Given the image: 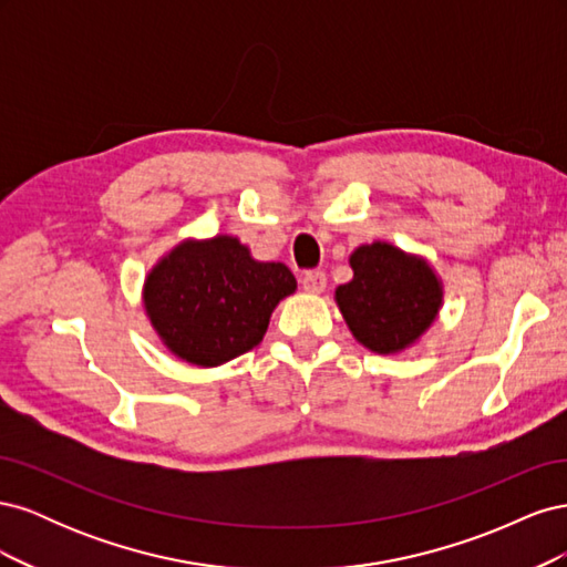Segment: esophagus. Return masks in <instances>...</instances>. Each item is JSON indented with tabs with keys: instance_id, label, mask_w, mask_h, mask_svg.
Instances as JSON below:
<instances>
[{
	"instance_id": "34e87169",
	"label": "esophagus",
	"mask_w": 567,
	"mask_h": 567,
	"mask_svg": "<svg viewBox=\"0 0 567 567\" xmlns=\"http://www.w3.org/2000/svg\"><path fill=\"white\" fill-rule=\"evenodd\" d=\"M300 284L305 290H310V293H321V290L326 288V274L321 269H310L302 274Z\"/></svg>"
}]
</instances>
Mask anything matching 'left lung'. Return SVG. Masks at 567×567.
<instances>
[{
    "mask_svg": "<svg viewBox=\"0 0 567 567\" xmlns=\"http://www.w3.org/2000/svg\"><path fill=\"white\" fill-rule=\"evenodd\" d=\"M354 277L336 290L350 331L364 348L390 354L411 346L433 323L442 290L419 257L390 244L357 248L350 257Z\"/></svg>",
    "mask_w": 567,
    "mask_h": 567,
    "instance_id": "obj_1",
    "label": "left lung"
}]
</instances>
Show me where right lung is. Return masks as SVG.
Segmentation results:
<instances>
[{"mask_svg": "<svg viewBox=\"0 0 567 567\" xmlns=\"http://www.w3.org/2000/svg\"><path fill=\"white\" fill-rule=\"evenodd\" d=\"M296 290L281 262H255L238 238L182 244L146 279L153 329L177 357L217 367L262 340L271 310Z\"/></svg>", "mask_w": 567, "mask_h": 567, "instance_id": "right-lung-1", "label": "right lung"}]
</instances>
